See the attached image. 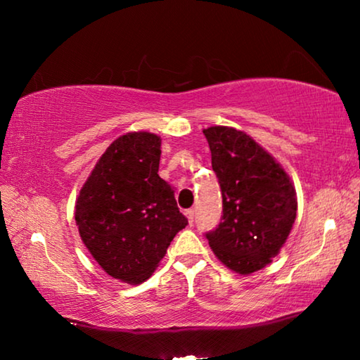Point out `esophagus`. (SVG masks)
<instances>
[{
	"mask_svg": "<svg viewBox=\"0 0 360 360\" xmlns=\"http://www.w3.org/2000/svg\"><path fill=\"white\" fill-rule=\"evenodd\" d=\"M186 216H187V219H188V224H193V219H195V210H187L186 211Z\"/></svg>",
	"mask_w": 360,
	"mask_h": 360,
	"instance_id": "1",
	"label": "esophagus"
}]
</instances>
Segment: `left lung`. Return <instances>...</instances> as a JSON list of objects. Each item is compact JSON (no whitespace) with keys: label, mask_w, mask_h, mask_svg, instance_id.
Listing matches in <instances>:
<instances>
[{"label":"left lung","mask_w":360,"mask_h":360,"mask_svg":"<svg viewBox=\"0 0 360 360\" xmlns=\"http://www.w3.org/2000/svg\"><path fill=\"white\" fill-rule=\"evenodd\" d=\"M222 193V217L205 236L216 257L240 275L270 264L297 216L292 181L251 136L230 127L203 130Z\"/></svg>","instance_id":"obj_1"}]
</instances>
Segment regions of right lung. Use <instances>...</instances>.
Wrapping results in <instances>:
<instances>
[{
    "label": "right lung",
    "mask_w": 360,
    "mask_h": 360,
    "mask_svg": "<svg viewBox=\"0 0 360 360\" xmlns=\"http://www.w3.org/2000/svg\"><path fill=\"white\" fill-rule=\"evenodd\" d=\"M162 139L127 133L109 146L76 202L79 235L109 276L139 284L188 224L173 187L158 176Z\"/></svg>",
    "instance_id": "add662e5"
}]
</instances>
